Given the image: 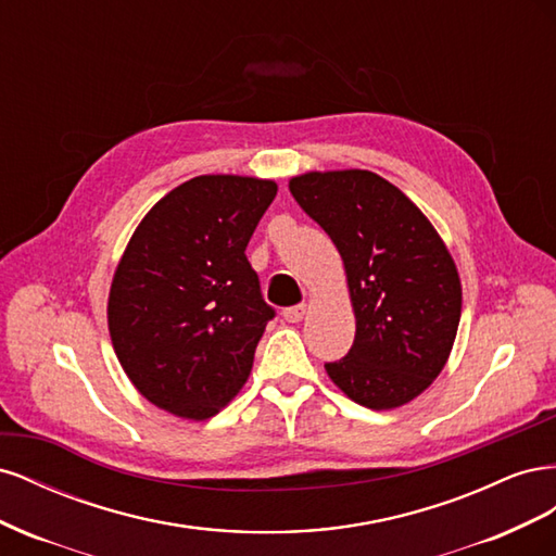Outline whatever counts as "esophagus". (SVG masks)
Returning a JSON list of instances; mask_svg holds the SVG:
<instances>
[{
	"label": "esophagus",
	"instance_id": "1",
	"mask_svg": "<svg viewBox=\"0 0 556 556\" xmlns=\"http://www.w3.org/2000/svg\"><path fill=\"white\" fill-rule=\"evenodd\" d=\"M306 304H299V306H292V308H285L282 311V317L288 319V323H301V319H304V315H306Z\"/></svg>",
	"mask_w": 556,
	"mask_h": 556
}]
</instances>
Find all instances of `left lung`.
I'll list each match as a JSON object with an SVG mask.
<instances>
[{"mask_svg":"<svg viewBox=\"0 0 556 556\" xmlns=\"http://www.w3.org/2000/svg\"><path fill=\"white\" fill-rule=\"evenodd\" d=\"M296 204L339 248L357 331L325 364L343 394L390 410L443 371L462 317L457 266L413 201L374 172H311L290 180Z\"/></svg>","mask_w":556,"mask_h":556,"instance_id":"1","label":"left lung"}]
</instances>
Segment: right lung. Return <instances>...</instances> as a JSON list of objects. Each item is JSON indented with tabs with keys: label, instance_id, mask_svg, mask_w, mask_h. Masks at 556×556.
<instances>
[{
	"label": "right lung",
	"instance_id": "1",
	"mask_svg": "<svg viewBox=\"0 0 556 556\" xmlns=\"http://www.w3.org/2000/svg\"><path fill=\"white\" fill-rule=\"evenodd\" d=\"M274 180L197 176L131 233L109 294V331L131 384L157 408L208 419L239 394L276 311L262 299L248 241Z\"/></svg>",
	"mask_w": 556,
	"mask_h": 556
}]
</instances>
